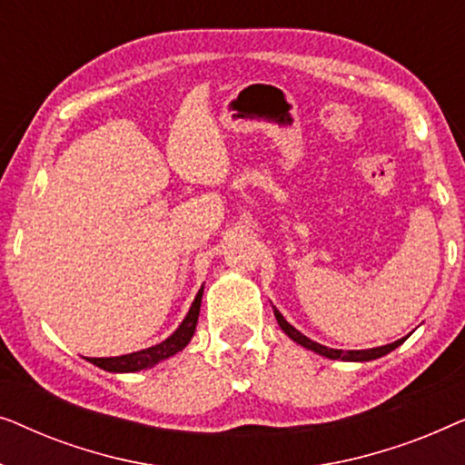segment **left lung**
<instances>
[{"label":"left lung","instance_id":"obj_1","mask_svg":"<svg viewBox=\"0 0 465 465\" xmlns=\"http://www.w3.org/2000/svg\"><path fill=\"white\" fill-rule=\"evenodd\" d=\"M272 311H275V317H277V323L282 326V330L285 334L290 336L292 341L298 342V345H302L304 349H311V351L320 353L323 355V358H330V360H342V361H371V360H377V358H383V355H387L390 351H393V349L402 345V342L406 339H400L396 342H390V345H383V347H374V349H358V351H342V349H330V347H323L320 345V342L311 341L304 336L302 332H298V330L292 326V323L285 322V317L279 313V311L272 307Z\"/></svg>","mask_w":465,"mask_h":465}]
</instances>
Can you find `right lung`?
<instances>
[{
	"instance_id": "obj_1",
	"label": "right lung",
	"mask_w": 465,
	"mask_h": 465,
	"mask_svg": "<svg viewBox=\"0 0 465 465\" xmlns=\"http://www.w3.org/2000/svg\"><path fill=\"white\" fill-rule=\"evenodd\" d=\"M201 298H203V288L199 290V294H196L193 307H190L188 315L183 317L180 328H177L169 339L158 342V345L142 349V351H135V353L118 355V358H88V361L94 366L104 368L107 372H137V371H143V368L156 366L158 361L171 358V355L182 351V349L190 342V339H193L196 322H199V313H201Z\"/></svg>"
}]
</instances>
